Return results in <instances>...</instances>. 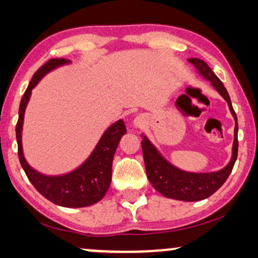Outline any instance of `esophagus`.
Instances as JSON below:
<instances>
[{"label":"esophagus","instance_id":"obj_1","mask_svg":"<svg viewBox=\"0 0 258 258\" xmlns=\"http://www.w3.org/2000/svg\"><path fill=\"white\" fill-rule=\"evenodd\" d=\"M146 123V116L144 114H140V115H137L136 119H135V125L137 127H142L144 126Z\"/></svg>","mask_w":258,"mask_h":258}]
</instances>
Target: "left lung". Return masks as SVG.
<instances>
[{
    "label": "left lung",
    "mask_w": 258,
    "mask_h": 258,
    "mask_svg": "<svg viewBox=\"0 0 258 258\" xmlns=\"http://www.w3.org/2000/svg\"><path fill=\"white\" fill-rule=\"evenodd\" d=\"M189 61L197 68L202 76L210 81L212 86L218 90V93L226 100L231 113L236 120L232 158H231L229 164L219 171L197 174V172L180 170L178 168L174 167L165 161L146 137L142 140V149L143 156H144L146 175H148L149 181L151 182L156 190L164 195L165 198L176 199V200L181 201H200L216 193L218 189L225 183V181L227 180L231 171H232L238 155V122L237 115L233 110L232 103H231L230 95L226 88L224 87L223 82L216 76V74L204 60L198 59V58H190Z\"/></svg>",
    "instance_id": "obj_1"
}]
</instances>
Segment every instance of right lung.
<instances>
[{"label":"right lung","mask_w":258,"mask_h":258,"mask_svg":"<svg viewBox=\"0 0 258 258\" xmlns=\"http://www.w3.org/2000/svg\"><path fill=\"white\" fill-rule=\"evenodd\" d=\"M69 63L65 59H50L35 71L20 102L19 120L16 123V140L20 164L28 180L42 197L58 206L77 208L96 204L105 197L112 181V163L120 138L126 133L122 120L113 123L101 137L96 148L89 158L76 170L61 176H45L32 169L26 162L22 153L21 131L24 123L25 109L27 106L32 89L48 71L59 65Z\"/></svg>","instance_id":"right-lung-1"}]
</instances>
